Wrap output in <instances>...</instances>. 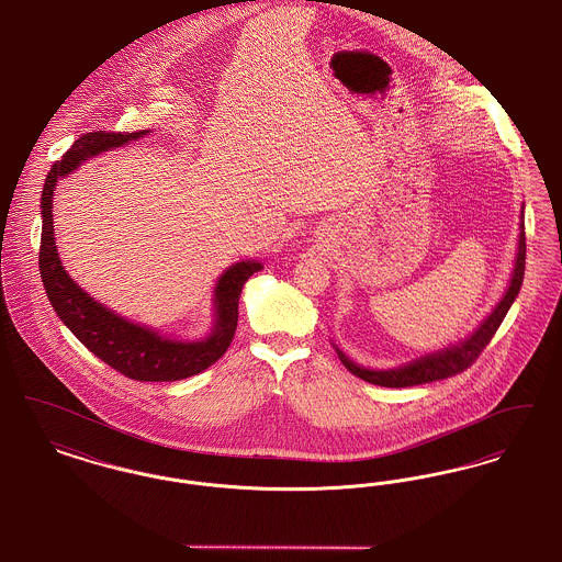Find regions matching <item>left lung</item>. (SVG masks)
I'll list each match as a JSON object with an SVG mask.
<instances>
[{"instance_id": "1", "label": "left lung", "mask_w": 562, "mask_h": 562, "mask_svg": "<svg viewBox=\"0 0 562 562\" xmlns=\"http://www.w3.org/2000/svg\"><path fill=\"white\" fill-rule=\"evenodd\" d=\"M525 257H527V241H525V223H520V240H518V255H516V266L514 273L509 280L508 293L504 294V299L499 301V305L493 310V314L482 322L481 328L468 337L465 341H461L459 346L442 349L438 353L426 356L422 360H415L401 369H392V371H369L362 369L358 364H353L349 358L344 356V351H339V358L344 362V367L349 373L381 385V387H411V385H422V383H431V381H440V379H449L454 374L463 373L465 369H470L476 358L481 356L484 348L491 344V339L495 337L499 324L506 318L516 294L520 293L522 286V278H525Z\"/></svg>"}]
</instances>
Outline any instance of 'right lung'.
Listing matches in <instances>:
<instances>
[{
  "label": "right lung",
  "instance_id": "right-lung-1",
  "mask_svg": "<svg viewBox=\"0 0 562 562\" xmlns=\"http://www.w3.org/2000/svg\"><path fill=\"white\" fill-rule=\"evenodd\" d=\"M147 131L138 133L81 134L80 138L54 161L42 191V241H40V273L54 312L86 348L99 356L117 373L134 381H179L206 371L234 339L238 326V301L246 280L263 268L255 261H241L227 269L214 289L213 335L204 341H170L158 333L120 318L101 303L81 291L60 266L54 246L53 193L56 181L80 166L81 160L97 156L111 147H120Z\"/></svg>",
  "mask_w": 562,
  "mask_h": 562
}]
</instances>
